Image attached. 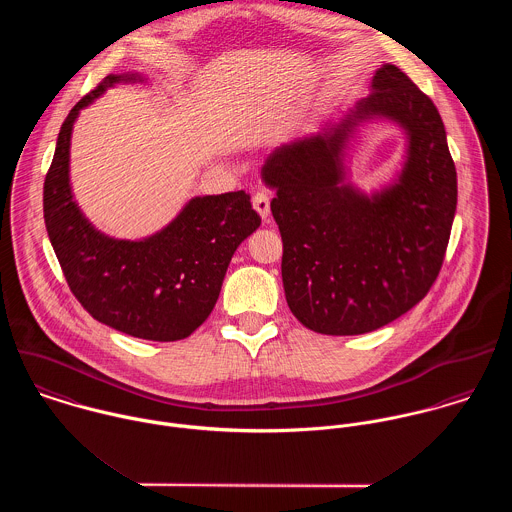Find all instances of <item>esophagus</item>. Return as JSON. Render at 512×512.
Masks as SVG:
<instances>
[{"mask_svg":"<svg viewBox=\"0 0 512 512\" xmlns=\"http://www.w3.org/2000/svg\"><path fill=\"white\" fill-rule=\"evenodd\" d=\"M252 205H254L256 213H258L262 219H270V197H268V193L258 191V193L252 197Z\"/></svg>","mask_w":512,"mask_h":512,"instance_id":"esophagus-1","label":"esophagus"}]
</instances>
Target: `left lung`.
<instances>
[{"instance_id": "8db88e82", "label": "left lung", "mask_w": 512, "mask_h": 512, "mask_svg": "<svg viewBox=\"0 0 512 512\" xmlns=\"http://www.w3.org/2000/svg\"><path fill=\"white\" fill-rule=\"evenodd\" d=\"M370 115L408 132L409 159L398 184L370 200L342 185L346 132ZM262 179L276 189L272 215L284 256L288 305L323 335H363L416 303L438 278L457 207V173L438 108L408 76L384 65L372 92L333 132L270 153Z\"/></svg>"}]
</instances>
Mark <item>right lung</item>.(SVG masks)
Masks as SVG:
<instances>
[{
	"label": "right lung",
	"instance_id": "obj_1",
	"mask_svg": "<svg viewBox=\"0 0 512 512\" xmlns=\"http://www.w3.org/2000/svg\"><path fill=\"white\" fill-rule=\"evenodd\" d=\"M138 80L106 76L61 126L43 187L45 226L78 303L100 323L147 341L189 337L211 315L238 244L260 226L244 191L197 197L161 232L114 240L90 226L73 201L69 147L74 120L108 86Z\"/></svg>",
	"mask_w": 512,
	"mask_h": 512
}]
</instances>
